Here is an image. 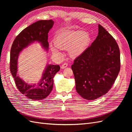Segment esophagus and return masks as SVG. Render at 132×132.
I'll return each instance as SVG.
<instances>
[{
	"instance_id": "obj_1",
	"label": "esophagus",
	"mask_w": 132,
	"mask_h": 132,
	"mask_svg": "<svg viewBox=\"0 0 132 132\" xmlns=\"http://www.w3.org/2000/svg\"><path fill=\"white\" fill-rule=\"evenodd\" d=\"M67 67H68V64L67 63H63L62 65V67H61V69H63Z\"/></svg>"
}]
</instances>
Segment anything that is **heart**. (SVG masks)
I'll return each instance as SVG.
<instances>
[{"label":"heart","instance_id":"b5f03b06","mask_svg":"<svg viewBox=\"0 0 132 132\" xmlns=\"http://www.w3.org/2000/svg\"><path fill=\"white\" fill-rule=\"evenodd\" d=\"M90 42V37L86 31H62L54 38L55 47L51 48V51L54 55H60V51L67 50L71 58L79 57L85 52Z\"/></svg>","mask_w":132,"mask_h":132}]
</instances>
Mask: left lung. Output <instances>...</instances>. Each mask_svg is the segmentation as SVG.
<instances>
[{"mask_svg": "<svg viewBox=\"0 0 132 132\" xmlns=\"http://www.w3.org/2000/svg\"><path fill=\"white\" fill-rule=\"evenodd\" d=\"M91 45L71 65L77 93L93 100L111 88L120 70V52L113 37L101 25Z\"/></svg>", "mask_w": 132, "mask_h": 132, "instance_id": "8db88e82", "label": "left lung"}]
</instances>
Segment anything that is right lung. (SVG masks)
<instances>
[{
    "label": "right lung",
    "mask_w": 132,
    "mask_h": 132,
    "mask_svg": "<svg viewBox=\"0 0 132 132\" xmlns=\"http://www.w3.org/2000/svg\"><path fill=\"white\" fill-rule=\"evenodd\" d=\"M54 21L39 20L23 29L15 38L10 51V68L18 89L21 93L32 100H42L50 95L53 86V78L60 70L59 65L47 64L42 77L37 83L29 84L18 74V58L25 49L34 43L41 44L42 48L48 52V33L52 28Z\"/></svg>",
    "instance_id": "add662e5"
}]
</instances>
